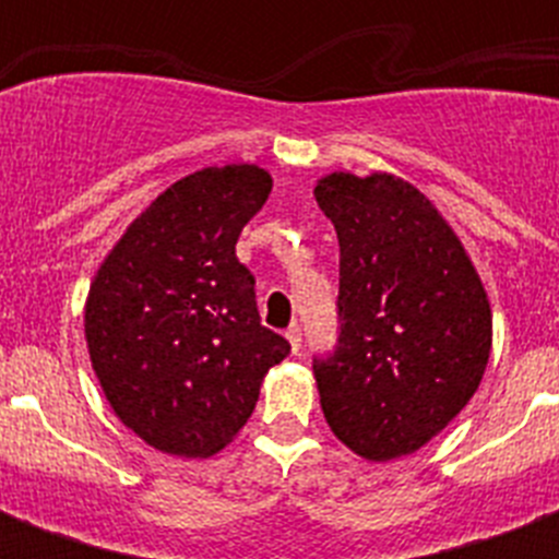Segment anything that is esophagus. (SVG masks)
<instances>
[{
  "mask_svg": "<svg viewBox=\"0 0 559 559\" xmlns=\"http://www.w3.org/2000/svg\"><path fill=\"white\" fill-rule=\"evenodd\" d=\"M287 340L289 345H293V350H301V328H298V324H289Z\"/></svg>",
  "mask_w": 559,
  "mask_h": 559,
  "instance_id": "1",
  "label": "esophagus"
}]
</instances>
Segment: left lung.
<instances>
[{"label":"left lung","instance_id":"left-lung-1","mask_svg":"<svg viewBox=\"0 0 559 559\" xmlns=\"http://www.w3.org/2000/svg\"><path fill=\"white\" fill-rule=\"evenodd\" d=\"M316 202L340 237V336L313 357L328 424L368 461L420 450L476 394L493 319L464 246L403 179L331 174Z\"/></svg>","mask_w":559,"mask_h":559}]
</instances>
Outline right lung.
<instances>
[{"instance_id":"obj_1","label":"right lung","mask_w":559,"mask_h":559,"mask_svg":"<svg viewBox=\"0 0 559 559\" xmlns=\"http://www.w3.org/2000/svg\"><path fill=\"white\" fill-rule=\"evenodd\" d=\"M272 191L254 165L197 170L133 219L90 287L86 345L142 441L205 459L235 438L289 342L261 324L235 246Z\"/></svg>"}]
</instances>
